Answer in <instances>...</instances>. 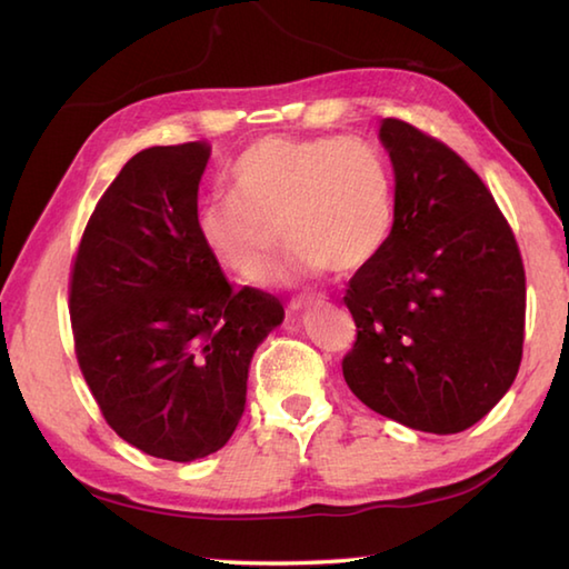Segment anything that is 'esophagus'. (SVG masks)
<instances>
[{"instance_id": "34e87169", "label": "esophagus", "mask_w": 569, "mask_h": 569, "mask_svg": "<svg viewBox=\"0 0 569 569\" xmlns=\"http://www.w3.org/2000/svg\"><path fill=\"white\" fill-rule=\"evenodd\" d=\"M326 296L318 293V296H303V298H293L291 301V308L293 311H298V308H306V306H313V303H323Z\"/></svg>"}]
</instances>
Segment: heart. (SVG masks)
<instances>
[{
  "instance_id": "obj_1",
  "label": "heart",
  "mask_w": 569,
  "mask_h": 569,
  "mask_svg": "<svg viewBox=\"0 0 569 569\" xmlns=\"http://www.w3.org/2000/svg\"><path fill=\"white\" fill-rule=\"evenodd\" d=\"M231 193L199 211L201 243L243 283H261L291 246V278L353 273L383 249L396 221L386 153L360 137H266L231 171Z\"/></svg>"
}]
</instances>
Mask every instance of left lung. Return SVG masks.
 Segmentation results:
<instances>
[{
  "instance_id": "obj_1",
  "label": "left lung",
  "mask_w": 569,
  "mask_h": 569,
  "mask_svg": "<svg viewBox=\"0 0 569 569\" xmlns=\"http://www.w3.org/2000/svg\"><path fill=\"white\" fill-rule=\"evenodd\" d=\"M396 221L346 291L356 343L343 378L360 402L436 436L498 406L522 360L525 266L482 179L440 139L383 119Z\"/></svg>"
}]
</instances>
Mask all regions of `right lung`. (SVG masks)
Listing matches in <instances>:
<instances>
[{
    "mask_svg": "<svg viewBox=\"0 0 569 569\" xmlns=\"http://www.w3.org/2000/svg\"><path fill=\"white\" fill-rule=\"evenodd\" d=\"M203 141L131 157L101 196L69 276L77 360L101 416L147 456L221 450L246 406L258 343L283 320L276 296L226 281L201 243Z\"/></svg>",
    "mask_w": 569,
    "mask_h": 569,
    "instance_id": "right-lung-1",
    "label": "right lung"
}]
</instances>
